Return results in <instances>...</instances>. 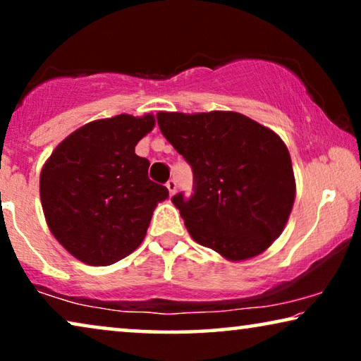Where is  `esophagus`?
I'll list each match as a JSON object with an SVG mask.
<instances>
[{
	"label": "esophagus",
	"instance_id": "obj_1",
	"mask_svg": "<svg viewBox=\"0 0 361 361\" xmlns=\"http://www.w3.org/2000/svg\"><path fill=\"white\" fill-rule=\"evenodd\" d=\"M166 187H167V189H169V194L174 195L176 190H177V182L174 179H169V180H167Z\"/></svg>",
	"mask_w": 361,
	"mask_h": 361
}]
</instances>
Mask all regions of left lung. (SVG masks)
Segmentation results:
<instances>
[{
	"mask_svg": "<svg viewBox=\"0 0 361 361\" xmlns=\"http://www.w3.org/2000/svg\"><path fill=\"white\" fill-rule=\"evenodd\" d=\"M156 118L194 174L192 195L172 197L192 238L231 261L263 253L294 204L293 162L283 140L233 111H161Z\"/></svg>",
	"mask_w": 361,
	"mask_h": 361,
	"instance_id": "1",
	"label": "left lung"
}]
</instances>
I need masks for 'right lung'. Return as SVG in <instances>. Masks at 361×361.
Instances as JSON below:
<instances>
[{
    "instance_id": "1",
    "label": "right lung",
    "mask_w": 361,
    "mask_h": 361,
    "mask_svg": "<svg viewBox=\"0 0 361 361\" xmlns=\"http://www.w3.org/2000/svg\"><path fill=\"white\" fill-rule=\"evenodd\" d=\"M154 116L118 115L78 128L41 172V202L59 243L77 259L108 266L145 238L157 202L169 190L147 177L149 161L135 147Z\"/></svg>"
}]
</instances>
